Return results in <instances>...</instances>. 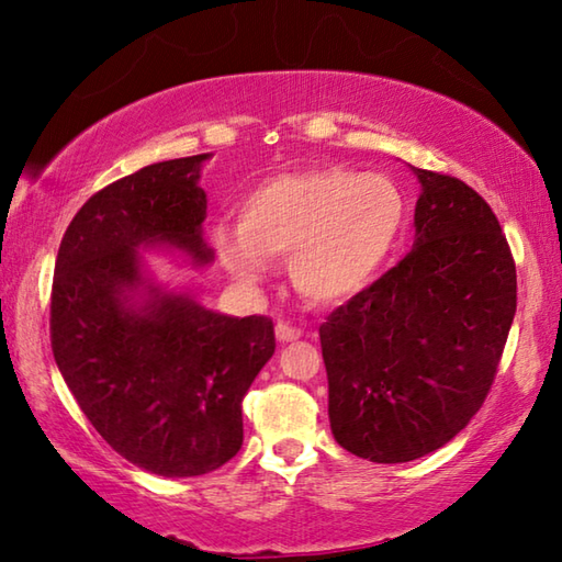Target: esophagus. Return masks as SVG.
Wrapping results in <instances>:
<instances>
[{
  "mask_svg": "<svg viewBox=\"0 0 562 562\" xmlns=\"http://www.w3.org/2000/svg\"><path fill=\"white\" fill-rule=\"evenodd\" d=\"M274 335H278L280 341H294V339L302 337V329L288 325V322H278V327H274Z\"/></svg>",
  "mask_w": 562,
  "mask_h": 562,
  "instance_id": "esophagus-1",
  "label": "esophagus"
}]
</instances>
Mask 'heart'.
<instances>
[{
    "mask_svg": "<svg viewBox=\"0 0 562 562\" xmlns=\"http://www.w3.org/2000/svg\"><path fill=\"white\" fill-rule=\"evenodd\" d=\"M406 227V198L384 176L317 168L262 180L243 201L240 227L215 245L237 280L258 282L270 258H290L294 288L331 304L355 297L392 260Z\"/></svg>",
    "mask_w": 562,
    "mask_h": 562,
    "instance_id": "obj_1",
    "label": "heart"
}]
</instances>
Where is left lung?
<instances>
[{"label":"left lung","mask_w":562,"mask_h":562,"mask_svg":"<svg viewBox=\"0 0 562 562\" xmlns=\"http://www.w3.org/2000/svg\"><path fill=\"white\" fill-rule=\"evenodd\" d=\"M414 173L412 252L319 327L331 434L374 463L422 459L471 422L516 315V262L491 205L459 178Z\"/></svg>","instance_id":"1"}]
</instances>
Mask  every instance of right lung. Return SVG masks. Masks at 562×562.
Returning a JSON list of instances; mask_svg holds the SVG:
<instances>
[{
  "label": "right lung",
  "mask_w": 562,
  "mask_h": 562,
  "mask_svg": "<svg viewBox=\"0 0 562 562\" xmlns=\"http://www.w3.org/2000/svg\"><path fill=\"white\" fill-rule=\"evenodd\" d=\"M207 154L164 160L93 193L61 237L52 351L81 412L123 459L166 479L221 469L243 446V396L274 355L270 317H227L144 288L140 245L211 262L203 245Z\"/></svg>",
  "instance_id": "obj_1"
}]
</instances>
